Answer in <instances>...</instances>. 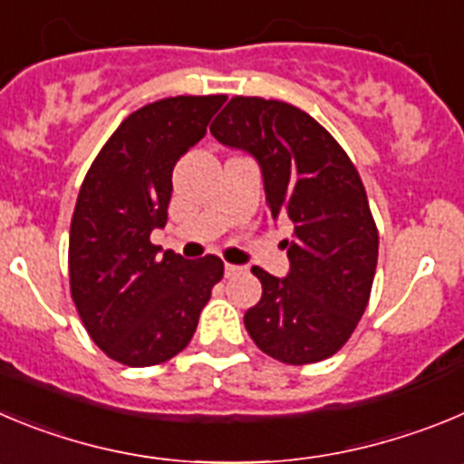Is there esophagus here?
Returning <instances> with one entry per match:
<instances>
[{"instance_id": "34e87169", "label": "esophagus", "mask_w": 464, "mask_h": 464, "mask_svg": "<svg viewBox=\"0 0 464 464\" xmlns=\"http://www.w3.org/2000/svg\"><path fill=\"white\" fill-rule=\"evenodd\" d=\"M241 271H244V269H241V266H237V265H225V276H227V278H229V276L241 274Z\"/></svg>"}]
</instances>
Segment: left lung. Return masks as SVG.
<instances>
[{
    "label": "left lung",
    "instance_id": "obj_1",
    "mask_svg": "<svg viewBox=\"0 0 464 464\" xmlns=\"http://www.w3.org/2000/svg\"><path fill=\"white\" fill-rule=\"evenodd\" d=\"M211 135L257 159L269 214L295 225L292 241H285L287 278L253 266L262 299L244 315L246 331L280 363L329 359L371 301L380 248L354 163L304 110L260 96H235L214 119Z\"/></svg>",
    "mask_w": 464,
    "mask_h": 464
}]
</instances>
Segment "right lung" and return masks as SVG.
I'll use <instances>...</instances> for the list:
<instances>
[{
    "instance_id": "obj_1",
    "label": "right lung",
    "mask_w": 464,
    "mask_h": 464,
    "mask_svg": "<svg viewBox=\"0 0 464 464\" xmlns=\"http://www.w3.org/2000/svg\"><path fill=\"white\" fill-rule=\"evenodd\" d=\"M225 93L172 96L135 110L84 174L68 237V283L89 338L112 361L147 368L193 338L223 260H184L151 244L168 223L172 169L207 133Z\"/></svg>"
}]
</instances>
